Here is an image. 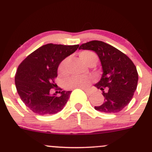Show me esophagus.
I'll return each instance as SVG.
<instances>
[{
	"label": "esophagus",
	"mask_w": 152,
	"mask_h": 152,
	"mask_svg": "<svg viewBox=\"0 0 152 152\" xmlns=\"http://www.w3.org/2000/svg\"><path fill=\"white\" fill-rule=\"evenodd\" d=\"M84 89V92H86V93L87 94V95H91L92 94V91H90V90H88V89Z\"/></svg>",
	"instance_id": "1"
}]
</instances>
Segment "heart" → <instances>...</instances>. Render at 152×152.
I'll use <instances>...</instances> for the list:
<instances>
[{
	"label": "heart",
	"instance_id": "1",
	"mask_svg": "<svg viewBox=\"0 0 152 152\" xmlns=\"http://www.w3.org/2000/svg\"><path fill=\"white\" fill-rule=\"evenodd\" d=\"M79 57L87 65H89L93 60H97L96 55L91 51H83L80 52ZM68 61H69V59L67 57L64 59L59 65L57 71L60 75H65L67 73V66H68ZM92 81H93V78L92 76H84V77L72 76L65 81V86L68 89L85 88L88 87Z\"/></svg>",
	"mask_w": 152,
	"mask_h": 152
}]
</instances>
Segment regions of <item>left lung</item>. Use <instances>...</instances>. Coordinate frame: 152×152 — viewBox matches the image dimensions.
<instances>
[{"label":"left lung","mask_w":152,"mask_h":152,"mask_svg":"<svg viewBox=\"0 0 152 152\" xmlns=\"http://www.w3.org/2000/svg\"><path fill=\"white\" fill-rule=\"evenodd\" d=\"M79 49L94 51L101 62L103 73L95 86L103 92L104 102L95 106V110L106 114L122 111L130 103L137 88L138 74L135 65L125 54L103 41H89Z\"/></svg>","instance_id":"obj_1"}]
</instances>
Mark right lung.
Returning a JSON list of instances; mask_svg holds the SVG:
<instances>
[{"label": "right lung", "mask_w": 152, "mask_h": 152, "mask_svg": "<svg viewBox=\"0 0 152 152\" xmlns=\"http://www.w3.org/2000/svg\"><path fill=\"white\" fill-rule=\"evenodd\" d=\"M79 47L78 44H46L32 52L19 65L15 75L16 88L22 102L35 114H55L63 110L71 91L59 92L60 95H51L50 91L57 86L55 79L59 64Z\"/></svg>", "instance_id": "right-lung-1"}]
</instances>
